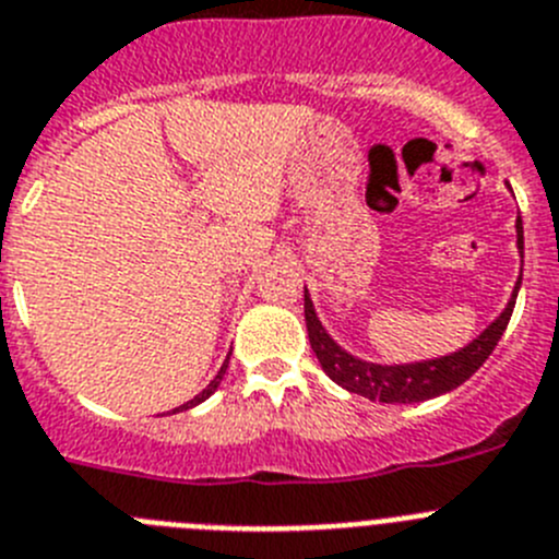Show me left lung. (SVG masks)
<instances>
[{"instance_id":"8db88e82","label":"left lung","mask_w":559,"mask_h":559,"mask_svg":"<svg viewBox=\"0 0 559 559\" xmlns=\"http://www.w3.org/2000/svg\"><path fill=\"white\" fill-rule=\"evenodd\" d=\"M515 236L518 253H521V267H524V225H521V217L515 219ZM518 289H521V275H518L515 286H512V295L507 300L504 311L479 336H474V340L462 345L460 350H454V354L435 356V359L379 365V361H367L348 354L323 329V323H320V317L314 311V304L309 298V289H304L306 329H309V342L317 361L325 370V376L331 381H336L342 390L356 392L361 399L381 401V404H420V401L437 399V395H445V392L456 390L462 381L471 379L485 365V359L499 345L501 334H504L507 323H510Z\"/></svg>"}]
</instances>
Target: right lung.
I'll return each mask as SVG.
<instances>
[{"label":"right lung","instance_id":"right-lung-1","mask_svg":"<svg viewBox=\"0 0 559 559\" xmlns=\"http://www.w3.org/2000/svg\"><path fill=\"white\" fill-rule=\"evenodd\" d=\"M225 370H228V359L223 361V367H219V373L214 376V381H211L209 386H205L203 392H200V395H194L192 401H186V404H180L178 409H173V412H183V409H192V406H198V404H203L205 399H211V395H214V390H217L219 384H223V376H225Z\"/></svg>","mask_w":559,"mask_h":559}]
</instances>
